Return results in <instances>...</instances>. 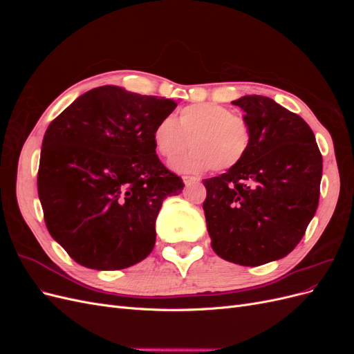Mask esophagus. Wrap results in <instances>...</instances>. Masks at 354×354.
<instances>
[{"mask_svg": "<svg viewBox=\"0 0 354 354\" xmlns=\"http://www.w3.org/2000/svg\"><path fill=\"white\" fill-rule=\"evenodd\" d=\"M183 181H185V185H186V186H189V185L198 183V181H199V177H195V176H183Z\"/></svg>", "mask_w": 354, "mask_h": 354, "instance_id": "esophagus-1", "label": "esophagus"}]
</instances>
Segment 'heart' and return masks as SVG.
Returning a JSON list of instances; mask_svg holds the SVG:
<instances>
[{"label":"heart","mask_w":354,"mask_h":354,"mask_svg":"<svg viewBox=\"0 0 354 354\" xmlns=\"http://www.w3.org/2000/svg\"><path fill=\"white\" fill-rule=\"evenodd\" d=\"M152 140L156 153L167 160L190 153L173 162L181 173H202L212 169L226 173L236 168L248 155L252 130L245 118L216 103H195L181 108L176 115L162 118Z\"/></svg>","instance_id":"obj_1"}]
</instances>
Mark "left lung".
<instances>
[{
  "instance_id": "left-lung-1",
  "label": "left lung",
  "mask_w": 354,
  "mask_h": 354,
  "mask_svg": "<svg viewBox=\"0 0 354 354\" xmlns=\"http://www.w3.org/2000/svg\"><path fill=\"white\" fill-rule=\"evenodd\" d=\"M252 130L242 162L203 180L211 246L221 259L261 266L283 259L303 239L317 209L322 153L312 128L264 95L234 100Z\"/></svg>"
}]
</instances>
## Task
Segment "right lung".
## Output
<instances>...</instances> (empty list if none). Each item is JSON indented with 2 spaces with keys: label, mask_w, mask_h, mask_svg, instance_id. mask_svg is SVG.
Returning a JSON list of instances; mask_svg holds the SVG:
<instances>
[{
  "label": "right lung",
  "mask_w": 354,
  "mask_h": 354,
  "mask_svg": "<svg viewBox=\"0 0 354 354\" xmlns=\"http://www.w3.org/2000/svg\"><path fill=\"white\" fill-rule=\"evenodd\" d=\"M176 106L173 99L103 85L48 125L38 196L53 239L78 264L121 270L153 250L162 201L185 187L152 140L155 125Z\"/></svg>",
  "instance_id": "right-lung-1"
}]
</instances>
